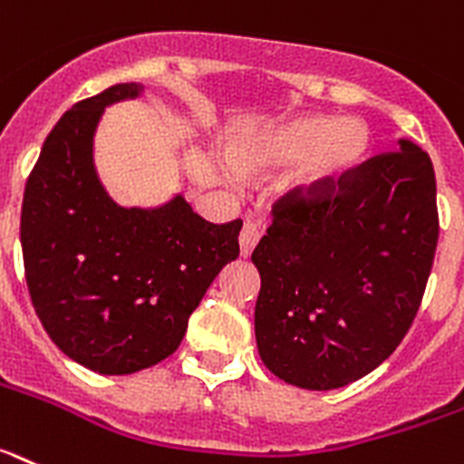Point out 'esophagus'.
Instances as JSON below:
<instances>
[{"instance_id":"obj_1","label":"esophagus","mask_w":464,"mask_h":464,"mask_svg":"<svg viewBox=\"0 0 464 464\" xmlns=\"http://www.w3.org/2000/svg\"><path fill=\"white\" fill-rule=\"evenodd\" d=\"M260 237H263V227H260V223H253V220H248L239 235V246H241V256H244V258H248V256H251L253 248H256V244L260 241Z\"/></svg>"}]
</instances>
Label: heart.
I'll return each instance as SVG.
<instances>
[{"instance_id": "b5f03b06", "label": "heart", "mask_w": 464, "mask_h": 464, "mask_svg": "<svg viewBox=\"0 0 464 464\" xmlns=\"http://www.w3.org/2000/svg\"><path fill=\"white\" fill-rule=\"evenodd\" d=\"M371 142V129L362 119L300 114L241 136L232 148V164L248 178H270L291 166L281 178V192L312 199L338 188L362 166ZM237 171L227 169V180L237 183Z\"/></svg>"}]
</instances>
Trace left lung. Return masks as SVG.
<instances>
[{"instance_id": "1", "label": "left lung", "mask_w": 464, "mask_h": 464, "mask_svg": "<svg viewBox=\"0 0 464 464\" xmlns=\"http://www.w3.org/2000/svg\"><path fill=\"white\" fill-rule=\"evenodd\" d=\"M437 239L434 166L406 138L314 199L284 197L251 256L265 366L319 392L371 373L418 314Z\"/></svg>"}]
</instances>
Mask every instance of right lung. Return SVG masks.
Returning <instances> with one entry per match:
<instances>
[{"mask_svg": "<svg viewBox=\"0 0 464 464\" xmlns=\"http://www.w3.org/2000/svg\"><path fill=\"white\" fill-rule=\"evenodd\" d=\"M142 96L126 82L67 110L53 126L21 211L25 279L58 350L101 375H129L178 350L218 272L239 256L241 220L213 225L183 194L121 206L101 183L93 138L105 108Z\"/></svg>", "mask_w": 464, "mask_h": 464, "instance_id": "1", "label": "right lung"}]
</instances>
